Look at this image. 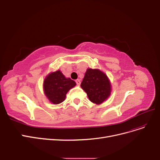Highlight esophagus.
<instances>
[{
  "label": "esophagus",
  "mask_w": 160,
  "mask_h": 160,
  "mask_svg": "<svg viewBox=\"0 0 160 160\" xmlns=\"http://www.w3.org/2000/svg\"><path fill=\"white\" fill-rule=\"evenodd\" d=\"M75 82H76V83H77V85H79L81 84V81L79 79H77L75 81Z\"/></svg>",
  "instance_id": "obj_1"
}]
</instances>
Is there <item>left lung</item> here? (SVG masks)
Returning a JSON list of instances; mask_svg holds the SVG:
<instances>
[{
	"label": "left lung",
	"instance_id": "obj_1",
	"mask_svg": "<svg viewBox=\"0 0 160 160\" xmlns=\"http://www.w3.org/2000/svg\"><path fill=\"white\" fill-rule=\"evenodd\" d=\"M92 103L99 105L107 99L111 91L110 81L104 72L99 69H88L81 83Z\"/></svg>",
	"mask_w": 160,
	"mask_h": 160
}]
</instances>
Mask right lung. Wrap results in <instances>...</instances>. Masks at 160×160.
Returning <instances> with one entry per match:
<instances>
[{"mask_svg":"<svg viewBox=\"0 0 160 160\" xmlns=\"http://www.w3.org/2000/svg\"><path fill=\"white\" fill-rule=\"evenodd\" d=\"M76 83L70 78H66L61 71L51 72L43 81V89L47 98L53 104H59L65 99L66 94Z\"/></svg>","mask_w":160,"mask_h":160,"instance_id":"1","label":"right lung"}]
</instances>
